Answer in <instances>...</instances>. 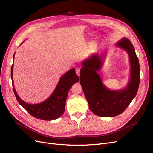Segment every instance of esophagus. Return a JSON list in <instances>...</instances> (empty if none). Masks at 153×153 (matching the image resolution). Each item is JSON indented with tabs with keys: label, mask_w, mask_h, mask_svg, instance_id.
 I'll return each instance as SVG.
<instances>
[{
	"label": "esophagus",
	"mask_w": 153,
	"mask_h": 153,
	"mask_svg": "<svg viewBox=\"0 0 153 153\" xmlns=\"http://www.w3.org/2000/svg\"><path fill=\"white\" fill-rule=\"evenodd\" d=\"M76 74H77L78 76H80V69L79 68H77L76 69Z\"/></svg>",
	"instance_id": "obj_1"
}]
</instances>
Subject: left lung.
I'll return each instance as SVG.
<instances>
[{"instance_id":"1","label":"left lung","mask_w":153,"mask_h":153,"mask_svg":"<svg viewBox=\"0 0 153 153\" xmlns=\"http://www.w3.org/2000/svg\"><path fill=\"white\" fill-rule=\"evenodd\" d=\"M116 46L126 51L130 63V79L123 89L110 90L103 83L98 72L103 66V54H93L82 62L80 83L84 95L91 110L102 117H115L123 112L135 97L140 84V64L131 42L122 38Z\"/></svg>"}]
</instances>
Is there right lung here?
<instances>
[{"mask_svg":"<svg viewBox=\"0 0 153 153\" xmlns=\"http://www.w3.org/2000/svg\"><path fill=\"white\" fill-rule=\"evenodd\" d=\"M14 56L15 53L11 68V78L13 92L20 105L36 118L50 121L60 117L65 110L66 100L69 89L72 85L79 81V77L76 73L75 69H71L61 76L54 91L46 100L39 103L30 104L21 99L15 89L13 80Z\"/></svg>","mask_w":153,"mask_h":153,"instance_id":"add662e5","label":"right lung"}]
</instances>
